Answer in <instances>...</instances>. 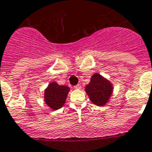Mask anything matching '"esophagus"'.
<instances>
[{
    "label": "esophagus",
    "instance_id": "esophagus-1",
    "mask_svg": "<svg viewBox=\"0 0 152 152\" xmlns=\"http://www.w3.org/2000/svg\"><path fill=\"white\" fill-rule=\"evenodd\" d=\"M74 88H75V89H80V88H81V86H80V84H77V85H76V86H74Z\"/></svg>",
    "mask_w": 152,
    "mask_h": 152
}]
</instances>
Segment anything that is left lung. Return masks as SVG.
<instances>
[{
    "mask_svg": "<svg viewBox=\"0 0 152 152\" xmlns=\"http://www.w3.org/2000/svg\"><path fill=\"white\" fill-rule=\"evenodd\" d=\"M112 87L109 81L99 74H94L86 87V92L94 104L103 106L112 94Z\"/></svg>",
    "mask_w": 152,
    "mask_h": 152,
    "instance_id": "1",
    "label": "left lung"
}]
</instances>
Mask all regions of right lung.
Listing matches in <instances>:
<instances>
[{
    "instance_id": "1",
    "label": "right lung",
    "mask_w": 152,
    "mask_h": 152,
    "mask_svg": "<svg viewBox=\"0 0 152 152\" xmlns=\"http://www.w3.org/2000/svg\"><path fill=\"white\" fill-rule=\"evenodd\" d=\"M69 91V87L60 86L57 83H51L45 91L44 98L47 104L54 110L61 108Z\"/></svg>"
}]
</instances>
